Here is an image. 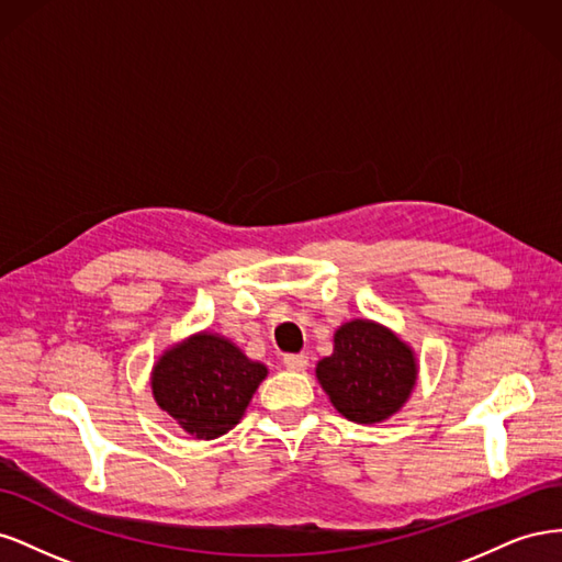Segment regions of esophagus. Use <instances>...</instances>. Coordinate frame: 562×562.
Wrapping results in <instances>:
<instances>
[{"instance_id": "1", "label": "esophagus", "mask_w": 562, "mask_h": 562, "mask_svg": "<svg viewBox=\"0 0 562 562\" xmlns=\"http://www.w3.org/2000/svg\"><path fill=\"white\" fill-rule=\"evenodd\" d=\"M283 366L288 370H293V372H302L304 368L310 366V356L307 353H285L283 356Z\"/></svg>"}]
</instances>
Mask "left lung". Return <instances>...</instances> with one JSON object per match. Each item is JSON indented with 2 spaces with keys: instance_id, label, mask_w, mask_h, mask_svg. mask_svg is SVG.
<instances>
[{
  "instance_id": "obj_1",
  "label": "left lung",
  "mask_w": 562,
  "mask_h": 562,
  "mask_svg": "<svg viewBox=\"0 0 562 562\" xmlns=\"http://www.w3.org/2000/svg\"><path fill=\"white\" fill-rule=\"evenodd\" d=\"M316 378L339 415L375 424L394 415L411 396L417 366L411 347L394 333L356 318L335 333V349L318 361Z\"/></svg>"
}]
</instances>
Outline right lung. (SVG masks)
<instances>
[{
	"label": "right lung",
	"instance_id": "obj_1",
	"mask_svg": "<svg viewBox=\"0 0 562 562\" xmlns=\"http://www.w3.org/2000/svg\"><path fill=\"white\" fill-rule=\"evenodd\" d=\"M267 368L229 339L201 333L166 351L151 372L161 411L196 438H217L241 419Z\"/></svg>",
	"mask_w": 562,
	"mask_h": 562
}]
</instances>
